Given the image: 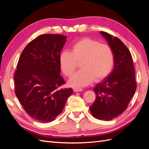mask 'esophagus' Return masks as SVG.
<instances>
[{"instance_id": "34e87169", "label": "esophagus", "mask_w": 149, "mask_h": 149, "mask_svg": "<svg viewBox=\"0 0 149 149\" xmlns=\"http://www.w3.org/2000/svg\"><path fill=\"white\" fill-rule=\"evenodd\" d=\"M73 91L74 92H81L83 91V89L81 88H73Z\"/></svg>"}]
</instances>
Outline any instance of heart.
I'll return each instance as SVG.
<instances>
[{"mask_svg": "<svg viewBox=\"0 0 149 149\" xmlns=\"http://www.w3.org/2000/svg\"><path fill=\"white\" fill-rule=\"evenodd\" d=\"M80 61L81 69L76 72L68 81L71 86H86L94 79L97 81L106 78L114 66V53L108 45L85 38L73 44L71 52L65 49L60 54V68L68 77L73 73Z\"/></svg>", "mask_w": 149, "mask_h": 149, "instance_id": "heart-1", "label": "heart"}]
</instances>
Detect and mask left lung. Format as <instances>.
Wrapping results in <instances>:
<instances>
[{"instance_id":"left-lung-1","label":"left lung","mask_w":149,"mask_h":149,"mask_svg":"<svg viewBox=\"0 0 149 149\" xmlns=\"http://www.w3.org/2000/svg\"><path fill=\"white\" fill-rule=\"evenodd\" d=\"M114 53V69L93 91L96 100L90 111L94 118L110 120L127 109L136 92L137 84L132 55L129 49L118 38L100 31Z\"/></svg>"}]
</instances>
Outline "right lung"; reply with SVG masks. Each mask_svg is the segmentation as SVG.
<instances>
[{
  "label": "right lung",
  "mask_w": 149,
  "mask_h": 149,
  "mask_svg": "<svg viewBox=\"0 0 149 149\" xmlns=\"http://www.w3.org/2000/svg\"><path fill=\"white\" fill-rule=\"evenodd\" d=\"M67 37L44 34L31 41L22 52L14 74L15 93L31 118L40 123L55 120L63 110L71 88L60 76L59 56Z\"/></svg>",
  "instance_id": "add662e5"
}]
</instances>
